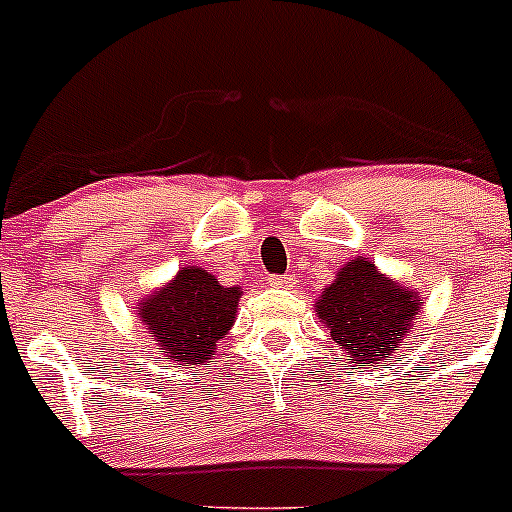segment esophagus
I'll list each match as a JSON object with an SVG mask.
<instances>
[{"label": "esophagus", "mask_w": 512, "mask_h": 512, "mask_svg": "<svg viewBox=\"0 0 512 512\" xmlns=\"http://www.w3.org/2000/svg\"><path fill=\"white\" fill-rule=\"evenodd\" d=\"M270 288H293V278H283V275H272L267 278Z\"/></svg>", "instance_id": "34e87169"}]
</instances>
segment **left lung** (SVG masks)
<instances>
[{
  "label": "left lung",
  "mask_w": 512,
  "mask_h": 512,
  "mask_svg": "<svg viewBox=\"0 0 512 512\" xmlns=\"http://www.w3.org/2000/svg\"><path fill=\"white\" fill-rule=\"evenodd\" d=\"M315 313L326 323L336 346L351 364H381L409 346V328L419 315V298L396 280L386 278L369 257L341 267Z\"/></svg>",
  "instance_id": "1"
}]
</instances>
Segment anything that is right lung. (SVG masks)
<instances>
[{"label":"right lung","instance_id":"right-lung-1","mask_svg":"<svg viewBox=\"0 0 512 512\" xmlns=\"http://www.w3.org/2000/svg\"><path fill=\"white\" fill-rule=\"evenodd\" d=\"M240 288H224L204 267H181L176 278L138 303V318L174 361L204 364L232 328Z\"/></svg>","mask_w":512,"mask_h":512}]
</instances>
